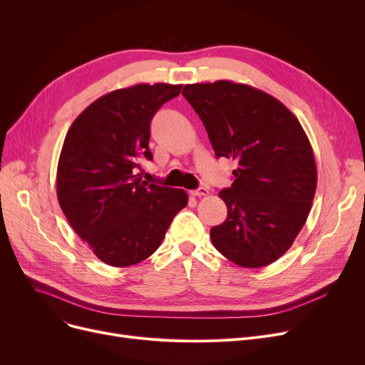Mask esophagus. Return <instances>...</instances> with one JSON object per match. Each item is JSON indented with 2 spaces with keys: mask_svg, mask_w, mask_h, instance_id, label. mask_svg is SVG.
I'll return each instance as SVG.
<instances>
[{
  "mask_svg": "<svg viewBox=\"0 0 365 365\" xmlns=\"http://www.w3.org/2000/svg\"><path fill=\"white\" fill-rule=\"evenodd\" d=\"M208 194H210V190L204 186H201V187H198V189H195V190H192V192H190V195H192V197H207Z\"/></svg>",
  "mask_w": 365,
  "mask_h": 365,
  "instance_id": "34e87169",
  "label": "esophagus"
}]
</instances>
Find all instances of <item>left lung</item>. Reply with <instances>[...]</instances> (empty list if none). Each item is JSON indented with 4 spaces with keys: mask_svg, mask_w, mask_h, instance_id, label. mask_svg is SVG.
<instances>
[{
    "mask_svg": "<svg viewBox=\"0 0 365 365\" xmlns=\"http://www.w3.org/2000/svg\"><path fill=\"white\" fill-rule=\"evenodd\" d=\"M182 94L207 130L216 157L237 163L219 197L226 220L210 229L216 250L242 267L279 259L309 216L317 190L312 146L294 113L274 96L220 80Z\"/></svg>",
    "mask_w": 365,
    "mask_h": 365,
    "instance_id": "8db88e82",
    "label": "left lung"
}]
</instances>
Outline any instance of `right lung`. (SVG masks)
<instances>
[{
    "instance_id": "obj_1",
    "label": "right lung",
    "mask_w": 365,
    "mask_h": 365,
    "mask_svg": "<svg viewBox=\"0 0 365 365\" xmlns=\"http://www.w3.org/2000/svg\"><path fill=\"white\" fill-rule=\"evenodd\" d=\"M182 86L136 84L87 106L66 133L56 190L62 212L93 253L110 266L140 263L157 250L187 204L183 189L142 180L152 160L150 121Z\"/></svg>"
}]
</instances>
